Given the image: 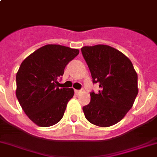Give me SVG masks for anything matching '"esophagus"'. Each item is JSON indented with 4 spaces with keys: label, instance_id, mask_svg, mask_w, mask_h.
Wrapping results in <instances>:
<instances>
[{
    "label": "esophagus",
    "instance_id": "obj_1",
    "mask_svg": "<svg viewBox=\"0 0 157 157\" xmlns=\"http://www.w3.org/2000/svg\"><path fill=\"white\" fill-rule=\"evenodd\" d=\"M81 93V90H75V94H80Z\"/></svg>",
    "mask_w": 157,
    "mask_h": 157
}]
</instances>
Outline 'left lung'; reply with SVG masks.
I'll use <instances>...</instances> for the list:
<instances>
[{
    "label": "left lung",
    "instance_id": "obj_1",
    "mask_svg": "<svg viewBox=\"0 0 157 157\" xmlns=\"http://www.w3.org/2000/svg\"><path fill=\"white\" fill-rule=\"evenodd\" d=\"M93 83L99 93H90V102L83 107L85 117L99 127H109L122 120L132 107L138 93L137 74L124 53L108 45L81 48Z\"/></svg>",
    "mask_w": 157,
    "mask_h": 157
}]
</instances>
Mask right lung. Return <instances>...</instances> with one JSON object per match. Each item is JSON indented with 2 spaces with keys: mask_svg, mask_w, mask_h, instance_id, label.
Listing matches in <instances>:
<instances>
[{
  "mask_svg": "<svg viewBox=\"0 0 157 157\" xmlns=\"http://www.w3.org/2000/svg\"><path fill=\"white\" fill-rule=\"evenodd\" d=\"M79 50L48 44L24 60L16 74V97L31 121L39 127H50L63 118L72 88H59L57 78Z\"/></svg>",
  "mask_w": 157,
  "mask_h": 157,
  "instance_id": "obj_1",
  "label": "right lung"
}]
</instances>
